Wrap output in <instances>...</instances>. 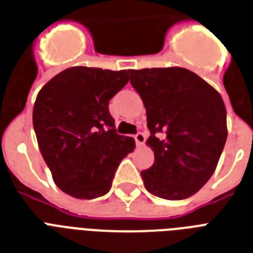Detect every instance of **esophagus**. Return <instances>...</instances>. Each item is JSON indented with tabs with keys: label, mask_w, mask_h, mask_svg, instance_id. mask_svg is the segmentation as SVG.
Wrapping results in <instances>:
<instances>
[{
	"label": "esophagus",
	"mask_w": 253,
	"mask_h": 253,
	"mask_svg": "<svg viewBox=\"0 0 253 253\" xmlns=\"http://www.w3.org/2000/svg\"><path fill=\"white\" fill-rule=\"evenodd\" d=\"M135 141H136V145L137 147H140V145L144 144L145 141V135L143 132H137L136 135H135Z\"/></svg>",
	"instance_id": "1"
}]
</instances>
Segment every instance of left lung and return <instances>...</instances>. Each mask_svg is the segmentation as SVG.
<instances>
[{"label": "left lung", "instance_id": "left-lung-1", "mask_svg": "<svg viewBox=\"0 0 253 253\" xmlns=\"http://www.w3.org/2000/svg\"><path fill=\"white\" fill-rule=\"evenodd\" d=\"M147 110L155 164L141 171L148 192L166 200L196 194L214 173L227 137L221 94L183 67L130 70Z\"/></svg>", "mask_w": 253, "mask_h": 253}]
</instances>
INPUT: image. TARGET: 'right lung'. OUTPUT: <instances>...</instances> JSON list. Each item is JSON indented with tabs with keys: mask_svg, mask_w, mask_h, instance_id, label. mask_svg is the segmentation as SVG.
I'll return each mask as SVG.
<instances>
[{
	"mask_svg": "<svg viewBox=\"0 0 253 253\" xmlns=\"http://www.w3.org/2000/svg\"><path fill=\"white\" fill-rule=\"evenodd\" d=\"M128 82V71L75 66L41 88L32 121L54 183L77 199L108 194L116 170L135 140L118 135L109 101Z\"/></svg>",
	"mask_w": 253,
	"mask_h": 253,
	"instance_id": "obj_1",
	"label": "right lung"
}]
</instances>
